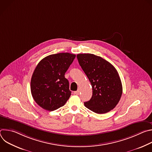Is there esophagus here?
<instances>
[{
	"mask_svg": "<svg viewBox=\"0 0 152 152\" xmlns=\"http://www.w3.org/2000/svg\"><path fill=\"white\" fill-rule=\"evenodd\" d=\"M79 93H80V91H79V90H77V91H75V92H74V94H76V95H79Z\"/></svg>",
	"mask_w": 152,
	"mask_h": 152,
	"instance_id": "esophagus-1",
	"label": "esophagus"
}]
</instances>
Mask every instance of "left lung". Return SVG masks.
<instances>
[{
    "mask_svg": "<svg viewBox=\"0 0 152 152\" xmlns=\"http://www.w3.org/2000/svg\"><path fill=\"white\" fill-rule=\"evenodd\" d=\"M77 58L93 89L91 99L84 102L85 107L97 114L110 112L119 102L123 92L117 70L110 62L94 54H78Z\"/></svg>",
    "mask_w": 152,
    "mask_h": 152,
    "instance_id": "obj_1",
    "label": "left lung"
}]
</instances>
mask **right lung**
<instances>
[{
	"label": "right lung",
	"instance_id": "add662e5",
	"mask_svg": "<svg viewBox=\"0 0 152 152\" xmlns=\"http://www.w3.org/2000/svg\"><path fill=\"white\" fill-rule=\"evenodd\" d=\"M76 55L59 53L39 61L32 74L31 91L33 99L42 108L52 111L64 106L71 96L69 80L64 75Z\"/></svg>",
	"mask_w": 152,
	"mask_h": 152
}]
</instances>
